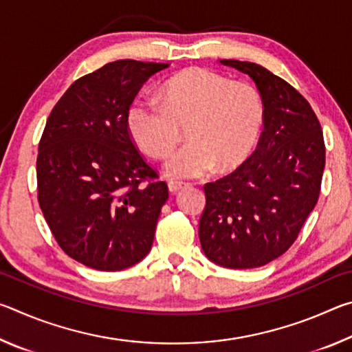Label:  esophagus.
Returning a JSON list of instances; mask_svg holds the SVG:
<instances>
[{
    "instance_id": "34e87169",
    "label": "esophagus",
    "mask_w": 352,
    "mask_h": 352,
    "mask_svg": "<svg viewBox=\"0 0 352 352\" xmlns=\"http://www.w3.org/2000/svg\"><path fill=\"white\" fill-rule=\"evenodd\" d=\"M184 186H186V184L182 183V182H169L168 183V188H169V190H170L172 194H177L178 190L183 189Z\"/></svg>"
}]
</instances>
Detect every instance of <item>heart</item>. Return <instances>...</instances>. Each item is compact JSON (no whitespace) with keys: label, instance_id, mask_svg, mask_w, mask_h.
<instances>
[{"label":"heart","instance_id":"heart-1","mask_svg":"<svg viewBox=\"0 0 352 352\" xmlns=\"http://www.w3.org/2000/svg\"><path fill=\"white\" fill-rule=\"evenodd\" d=\"M265 105L258 88L208 68H189L164 83L162 102L140 98L127 110V127L142 152L164 158L174 178L204 177L214 168L233 170L252 155L264 127Z\"/></svg>","mask_w":352,"mask_h":352}]
</instances>
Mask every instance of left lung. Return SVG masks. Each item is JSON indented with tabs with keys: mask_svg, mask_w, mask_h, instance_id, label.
I'll use <instances>...</instances> for the list:
<instances>
[{
	"mask_svg": "<svg viewBox=\"0 0 352 352\" xmlns=\"http://www.w3.org/2000/svg\"><path fill=\"white\" fill-rule=\"evenodd\" d=\"M248 74L265 105L264 132L239 168L205 184L201 250L226 269H254L287 252L317 205L326 148L312 107L261 65L220 60Z\"/></svg>",
	"mask_w": 352,
	"mask_h": 352,
	"instance_id": "obj_1",
	"label": "left lung"
}]
</instances>
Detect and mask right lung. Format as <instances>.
<instances>
[{
  "instance_id": "1",
  "label": "right lung",
  "mask_w": 352,
  "mask_h": 352,
  "mask_svg": "<svg viewBox=\"0 0 352 352\" xmlns=\"http://www.w3.org/2000/svg\"><path fill=\"white\" fill-rule=\"evenodd\" d=\"M168 67L107 63L77 79L46 121L38 204L63 252L94 270H124L152 248L169 190L135 147L127 110L142 83Z\"/></svg>"
}]
</instances>
